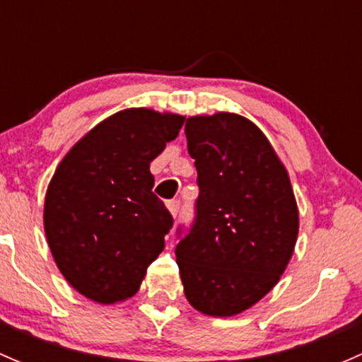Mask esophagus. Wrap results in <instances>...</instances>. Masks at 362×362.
<instances>
[{
  "label": "esophagus",
  "mask_w": 362,
  "mask_h": 362,
  "mask_svg": "<svg viewBox=\"0 0 362 362\" xmlns=\"http://www.w3.org/2000/svg\"><path fill=\"white\" fill-rule=\"evenodd\" d=\"M168 210H170V214L173 215V217H177L178 210H180V202H177V199H171V202L166 203Z\"/></svg>",
  "instance_id": "esophagus-1"
}]
</instances>
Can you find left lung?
Returning <instances> with one entry per match:
<instances>
[{
	"label": "left lung",
	"mask_w": 362,
	"mask_h": 362,
	"mask_svg": "<svg viewBox=\"0 0 362 362\" xmlns=\"http://www.w3.org/2000/svg\"><path fill=\"white\" fill-rule=\"evenodd\" d=\"M185 136L199 185L196 221L175 249L185 298L204 315H238L293 257L299 214L289 173L238 113L189 117Z\"/></svg>",
	"instance_id": "obj_1"
}]
</instances>
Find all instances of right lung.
I'll use <instances>...</instances> for the list:
<instances>
[{
	"instance_id": "right-lung-1",
	"label": "right lung",
	"mask_w": 362,
	"mask_h": 362,
	"mask_svg": "<svg viewBox=\"0 0 362 362\" xmlns=\"http://www.w3.org/2000/svg\"><path fill=\"white\" fill-rule=\"evenodd\" d=\"M185 117L126 108L83 134L47 187L43 226L57 268L101 305L129 299L173 226L152 192L151 163L178 136Z\"/></svg>"
}]
</instances>
